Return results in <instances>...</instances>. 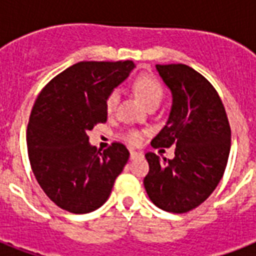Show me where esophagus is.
Masks as SVG:
<instances>
[{
    "label": "esophagus",
    "mask_w": 256,
    "mask_h": 256,
    "mask_svg": "<svg viewBox=\"0 0 256 256\" xmlns=\"http://www.w3.org/2000/svg\"><path fill=\"white\" fill-rule=\"evenodd\" d=\"M142 156H144V152H136V150H132V152H130V158H132V160L142 158Z\"/></svg>",
    "instance_id": "obj_1"
}]
</instances>
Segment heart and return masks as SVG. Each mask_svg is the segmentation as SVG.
<instances>
[{"label": "heart", "instance_id": "b5f03b06", "mask_svg": "<svg viewBox=\"0 0 256 256\" xmlns=\"http://www.w3.org/2000/svg\"><path fill=\"white\" fill-rule=\"evenodd\" d=\"M134 88H136V94L140 96V98L142 100L148 108L150 106H154V104H160L162 102V98H164V88L160 85V82L154 78L152 76H148V74H140L136 78L134 81ZM118 100H120V94L118 92H112L106 98V112L108 114H112L114 110H116V104H118ZM126 140L130 142V144H140V140H142V136H140V132L136 130H130V132H126Z\"/></svg>", "mask_w": 256, "mask_h": 256}]
</instances>
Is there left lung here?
Here are the masks:
<instances>
[{
  "label": "left lung",
  "mask_w": 256,
  "mask_h": 256,
  "mask_svg": "<svg viewBox=\"0 0 256 256\" xmlns=\"http://www.w3.org/2000/svg\"><path fill=\"white\" fill-rule=\"evenodd\" d=\"M156 69L172 104L152 146L176 148L172 160L154 152L144 156L150 170L144 184L156 207L180 214L204 202L220 182L230 154L231 130L218 92L203 76L182 64Z\"/></svg>",
  "instance_id": "8db88e82"
}]
</instances>
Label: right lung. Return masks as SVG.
I'll return each instance as SVG.
<instances>
[{"label":"right lung","mask_w":256,"mask_h":256,"mask_svg":"<svg viewBox=\"0 0 256 256\" xmlns=\"http://www.w3.org/2000/svg\"><path fill=\"white\" fill-rule=\"evenodd\" d=\"M136 64L78 62L45 86L26 132L32 170L45 194L74 214L100 208L128 160L122 144L96 152L88 132L108 120L106 98Z\"/></svg>","instance_id":"add662e5"}]
</instances>
